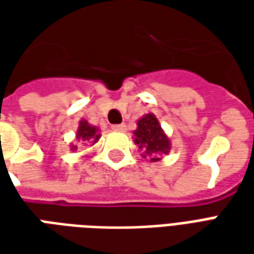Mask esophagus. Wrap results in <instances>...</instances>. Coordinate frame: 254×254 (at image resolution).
I'll list each match as a JSON object with an SVG mask.
<instances>
[{
    "label": "esophagus",
    "mask_w": 254,
    "mask_h": 254,
    "mask_svg": "<svg viewBox=\"0 0 254 254\" xmlns=\"http://www.w3.org/2000/svg\"><path fill=\"white\" fill-rule=\"evenodd\" d=\"M111 129L116 130V132H125L127 130V125L125 124H117V125H113Z\"/></svg>",
    "instance_id": "34e87169"
}]
</instances>
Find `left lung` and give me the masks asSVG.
<instances>
[{"instance_id": "1", "label": "left lung", "mask_w": 254, "mask_h": 254, "mask_svg": "<svg viewBox=\"0 0 254 254\" xmlns=\"http://www.w3.org/2000/svg\"><path fill=\"white\" fill-rule=\"evenodd\" d=\"M133 134L134 144L140 151H143L141 156L148 158L149 162H159L163 155L170 152V138L160 127L159 120L152 113H148L138 120L137 129Z\"/></svg>"}]
</instances>
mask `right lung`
Returning a JSON list of instances; mask_svg holds the SVG:
<instances>
[{
    "instance_id": "obj_1",
    "label": "right lung",
    "mask_w": 254,
    "mask_h": 254,
    "mask_svg": "<svg viewBox=\"0 0 254 254\" xmlns=\"http://www.w3.org/2000/svg\"><path fill=\"white\" fill-rule=\"evenodd\" d=\"M100 130L99 127H94L88 124V121L85 120H80L78 122L77 132H76V140L78 143H84V141H88L94 145L95 143H98L100 138ZM77 149V145L74 144H70V151H76Z\"/></svg>"
}]
</instances>
